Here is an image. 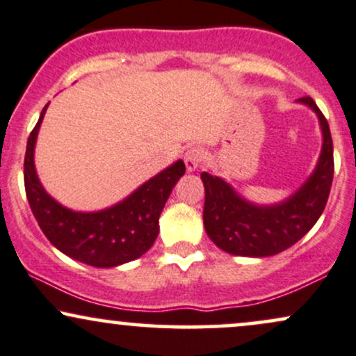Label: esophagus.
I'll list each match as a JSON object with an SVG mask.
<instances>
[{
    "mask_svg": "<svg viewBox=\"0 0 356 356\" xmlns=\"http://www.w3.org/2000/svg\"><path fill=\"white\" fill-rule=\"evenodd\" d=\"M204 157H206V154H204L201 147H192V149L187 150L186 155H184V162H186L187 170L192 172V170L197 169V167L202 164Z\"/></svg>",
    "mask_w": 356,
    "mask_h": 356,
    "instance_id": "obj_1",
    "label": "esophagus"
}]
</instances>
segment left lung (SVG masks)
<instances>
[{"mask_svg": "<svg viewBox=\"0 0 356 356\" xmlns=\"http://www.w3.org/2000/svg\"><path fill=\"white\" fill-rule=\"evenodd\" d=\"M298 102L312 107L320 118L323 147L314 172L291 197L275 206H256L241 197L220 177L201 174L206 189L204 227L212 243L229 254L275 256L303 238L325 211L334 172L332 134L312 97Z\"/></svg>", "mask_w": 356, "mask_h": 356, "instance_id": "8db88e82", "label": "left lung"}]
</instances>
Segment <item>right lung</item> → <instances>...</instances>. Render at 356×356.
Returning a JSON list of instances; mask_svg holds the SVG:
<instances>
[{"label":"right lung","mask_w":356,"mask_h":356,"mask_svg":"<svg viewBox=\"0 0 356 356\" xmlns=\"http://www.w3.org/2000/svg\"><path fill=\"white\" fill-rule=\"evenodd\" d=\"M48 104L28 137L24 189L31 212L48 241L63 254L95 268H113L137 259L152 248L159 218L186 165L177 161L115 206L99 212H76L47 194L35 170V144Z\"/></svg>","instance_id":"obj_1"}]
</instances>
